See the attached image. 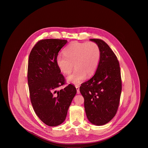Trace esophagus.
Instances as JSON below:
<instances>
[{
    "label": "esophagus",
    "mask_w": 148,
    "mask_h": 148,
    "mask_svg": "<svg viewBox=\"0 0 148 148\" xmlns=\"http://www.w3.org/2000/svg\"><path fill=\"white\" fill-rule=\"evenodd\" d=\"M75 88H76V89H77V93L78 94H79L80 93V92H79V87L78 86H75Z\"/></svg>",
    "instance_id": "esophagus-1"
}]
</instances>
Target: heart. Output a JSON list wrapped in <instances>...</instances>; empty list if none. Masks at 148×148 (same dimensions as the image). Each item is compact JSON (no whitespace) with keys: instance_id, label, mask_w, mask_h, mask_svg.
Returning a JSON list of instances; mask_svg holds the SVG:
<instances>
[{"instance_id":"b5f03b06","label":"heart","mask_w":148,"mask_h":148,"mask_svg":"<svg viewBox=\"0 0 148 148\" xmlns=\"http://www.w3.org/2000/svg\"><path fill=\"white\" fill-rule=\"evenodd\" d=\"M63 54L56 58V64L64 74L71 73L74 64L75 70L67 77V81L74 85H79L86 76H91L96 71L101 58L98 45L94 42L80 43L73 41L63 51Z\"/></svg>"}]
</instances>
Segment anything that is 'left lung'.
<instances>
[{
  "instance_id": "8db88e82",
  "label": "left lung",
  "mask_w": 148,
  "mask_h": 148,
  "mask_svg": "<svg viewBox=\"0 0 148 148\" xmlns=\"http://www.w3.org/2000/svg\"><path fill=\"white\" fill-rule=\"evenodd\" d=\"M101 51L99 65L94 76L81 84L84 108L89 121L101 126L115 115L120 101L122 82L119 61L110 46L102 40L90 39Z\"/></svg>"
}]
</instances>
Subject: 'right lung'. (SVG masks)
I'll use <instances>...</instances> for the list:
<instances>
[{
    "label": "right lung",
    "mask_w": 148,
    "mask_h": 148,
    "mask_svg": "<svg viewBox=\"0 0 148 148\" xmlns=\"http://www.w3.org/2000/svg\"><path fill=\"white\" fill-rule=\"evenodd\" d=\"M67 43L66 40H41L29 55L27 81L31 102L37 116L50 126H58L65 121L77 93L70 84L57 90L64 84L65 79L56 64V58Z\"/></svg>",
    "instance_id": "add662e5"
}]
</instances>
